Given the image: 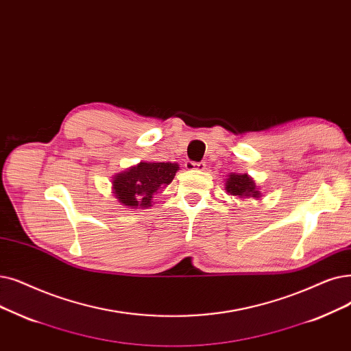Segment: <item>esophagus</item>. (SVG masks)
<instances>
[{
	"label": "esophagus",
	"instance_id": "34e87169",
	"mask_svg": "<svg viewBox=\"0 0 351 351\" xmlns=\"http://www.w3.org/2000/svg\"><path fill=\"white\" fill-rule=\"evenodd\" d=\"M185 167L188 171H205L206 169V163L205 162H193V160H186Z\"/></svg>",
	"mask_w": 351,
	"mask_h": 351
}]
</instances>
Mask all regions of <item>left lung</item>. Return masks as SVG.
<instances>
[{"mask_svg": "<svg viewBox=\"0 0 351 351\" xmlns=\"http://www.w3.org/2000/svg\"><path fill=\"white\" fill-rule=\"evenodd\" d=\"M226 192L231 193L234 196H254V197H260V191L255 189L254 180L247 175H230V178L226 179Z\"/></svg>", "mask_w": 351, "mask_h": 351, "instance_id": "1", "label": "left lung"}]
</instances>
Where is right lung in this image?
I'll return each instance as SVG.
<instances>
[{"instance_id": "obj_1", "label": "right lung", "mask_w": 351, "mask_h": 351, "mask_svg": "<svg viewBox=\"0 0 351 351\" xmlns=\"http://www.w3.org/2000/svg\"><path fill=\"white\" fill-rule=\"evenodd\" d=\"M178 169L179 165L176 163L141 162L113 179L114 195L119 202L129 208L152 206L155 192L169 185Z\"/></svg>"}]
</instances>
